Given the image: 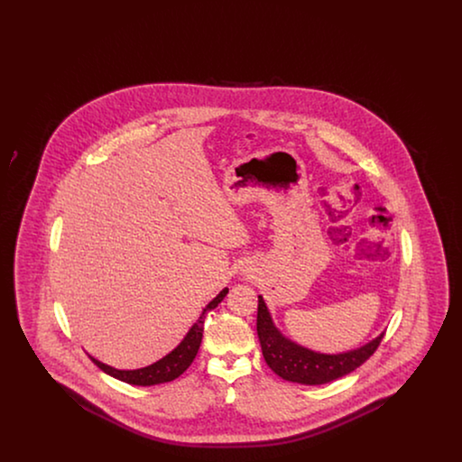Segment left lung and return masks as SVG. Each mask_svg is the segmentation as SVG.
Here are the masks:
<instances>
[{
  "label": "left lung",
  "mask_w": 462,
  "mask_h": 462,
  "mask_svg": "<svg viewBox=\"0 0 462 462\" xmlns=\"http://www.w3.org/2000/svg\"><path fill=\"white\" fill-rule=\"evenodd\" d=\"M256 330L266 365L282 379L308 386L326 384L352 373L375 352L384 336V332H381L369 343L348 352H315L281 332L262 294L258 296Z\"/></svg>",
  "instance_id": "1"
}]
</instances>
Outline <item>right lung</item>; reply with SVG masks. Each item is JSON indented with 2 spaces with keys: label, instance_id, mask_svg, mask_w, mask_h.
I'll use <instances>...</instances> for the list:
<instances>
[{
  "label": "right lung",
  "instance_id": "add662e5",
  "mask_svg": "<svg viewBox=\"0 0 462 462\" xmlns=\"http://www.w3.org/2000/svg\"><path fill=\"white\" fill-rule=\"evenodd\" d=\"M226 292H228V287L221 289L220 292L217 294V298H213L206 307L202 308L198 320L194 322V326L190 329L187 330L183 339L176 345L175 350H171L166 356H162L161 360H157V362L147 365V367L132 369V371H121V369H114V367H110L107 364L93 358L91 355H89V358L104 373L109 374V375L119 379V381H125L128 384H134V386H154V384H161V383H170V381L176 379L178 375L185 373L189 369V365L194 362V358H196V355L199 352V346H200V341H202V330H204L206 313L209 310H215V308L218 307V303L223 301Z\"/></svg>",
  "mask_w": 462,
  "mask_h": 462
}]
</instances>
